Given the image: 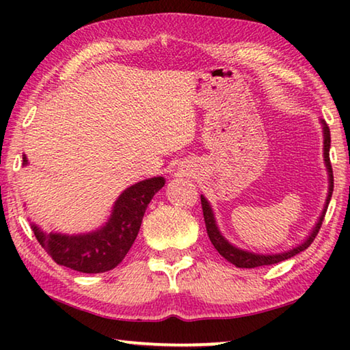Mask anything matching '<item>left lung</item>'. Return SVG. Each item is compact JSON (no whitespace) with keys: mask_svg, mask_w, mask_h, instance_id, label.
Segmentation results:
<instances>
[{"mask_svg":"<svg viewBox=\"0 0 350 350\" xmlns=\"http://www.w3.org/2000/svg\"><path fill=\"white\" fill-rule=\"evenodd\" d=\"M321 125H323V135H324V142H323L324 152L323 154H324V165H325V170H327V176H329V191H327V198H325L324 208L321 211V215H319V217H318L315 227L312 228V232L309 233V236H307V238L303 242H301V244L295 245V247L290 248V250L281 252V253L264 254V253H253V252H248V250H242V248L233 245L232 242H230L221 233V230H219V227H217L216 217H215V211H213L210 202L206 200L204 194H200V202H202V211H204L206 233H208V238L211 241V244L215 245V248L219 252V254L227 259L228 262L234 264L236 267H239V269H254V267H262V265L278 264V262H281V260H286L288 258L295 256V254L304 252L306 248L312 244L313 239H315V236L318 234L319 228H321V224L324 221L325 211H327V206H329L330 198H332V191H334V173H332V165H330V157H329L330 131H329V126L325 125L324 120H321Z\"/></svg>","mask_w":350,"mask_h":350,"instance_id":"obj_1","label":"left lung"}]
</instances>
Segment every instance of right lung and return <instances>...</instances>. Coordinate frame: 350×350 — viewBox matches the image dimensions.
<instances>
[{"label": "right lung", "mask_w": 350, "mask_h": 350, "mask_svg": "<svg viewBox=\"0 0 350 350\" xmlns=\"http://www.w3.org/2000/svg\"><path fill=\"white\" fill-rule=\"evenodd\" d=\"M26 165L27 157L23 154V167ZM163 185L165 179L157 176L128 187L112 205L108 221L92 232L47 233L33 222L31 228L57 264L81 273H103L117 267L126 256L137 238L148 204Z\"/></svg>", "instance_id": "obj_1"}]
</instances>
